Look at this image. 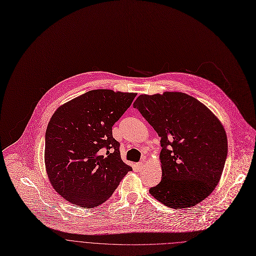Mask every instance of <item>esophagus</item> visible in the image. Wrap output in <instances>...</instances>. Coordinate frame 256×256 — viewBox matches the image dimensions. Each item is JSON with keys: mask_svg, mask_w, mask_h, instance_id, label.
Segmentation results:
<instances>
[{"mask_svg": "<svg viewBox=\"0 0 256 256\" xmlns=\"http://www.w3.org/2000/svg\"><path fill=\"white\" fill-rule=\"evenodd\" d=\"M136 166H138L140 170H142V168H144V162H138V164H136Z\"/></svg>", "mask_w": 256, "mask_h": 256, "instance_id": "1", "label": "esophagus"}]
</instances>
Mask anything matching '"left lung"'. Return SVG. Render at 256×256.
<instances>
[{"instance_id":"8db88e82","label":"left lung","mask_w":256,"mask_h":256,"mask_svg":"<svg viewBox=\"0 0 256 256\" xmlns=\"http://www.w3.org/2000/svg\"><path fill=\"white\" fill-rule=\"evenodd\" d=\"M160 138V182L150 194L170 208L197 205L218 185L228 142L220 120L183 92L140 94L134 102Z\"/></svg>"}]
</instances>
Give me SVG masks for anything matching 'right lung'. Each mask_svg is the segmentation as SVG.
<instances>
[{"label": "right lung", "instance_id": "add662e5", "mask_svg": "<svg viewBox=\"0 0 256 256\" xmlns=\"http://www.w3.org/2000/svg\"><path fill=\"white\" fill-rule=\"evenodd\" d=\"M136 94L94 90L60 106L45 134L44 162L54 190L90 209L110 198L132 166L122 162L112 126Z\"/></svg>", "mask_w": 256, "mask_h": 256}]
</instances>
